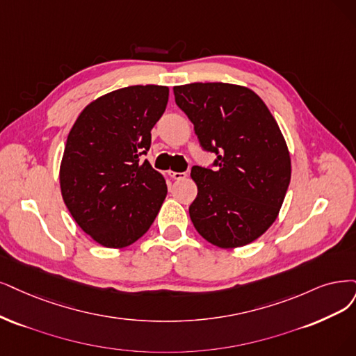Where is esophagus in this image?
<instances>
[{"mask_svg":"<svg viewBox=\"0 0 356 356\" xmlns=\"http://www.w3.org/2000/svg\"><path fill=\"white\" fill-rule=\"evenodd\" d=\"M168 176L175 180H181L186 177V173H176V171H168Z\"/></svg>","mask_w":356,"mask_h":356,"instance_id":"esophagus-1","label":"esophagus"}]
</instances>
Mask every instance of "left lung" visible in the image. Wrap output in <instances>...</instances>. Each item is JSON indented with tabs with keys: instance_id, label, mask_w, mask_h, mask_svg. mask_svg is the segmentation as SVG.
<instances>
[{
	"instance_id": "1",
	"label": "left lung",
	"mask_w": 356,
	"mask_h": 356,
	"mask_svg": "<svg viewBox=\"0 0 356 356\" xmlns=\"http://www.w3.org/2000/svg\"><path fill=\"white\" fill-rule=\"evenodd\" d=\"M217 170L193 165L198 195L189 207L202 238L222 249L241 248L277 218L292 163L282 130L266 102L241 85L208 82L173 88Z\"/></svg>"
}]
</instances>
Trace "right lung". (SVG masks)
<instances>
[{"label":"right lung","mask_w":356,"mask_h":356,"mask_svg":"<svg viewBox=\"0 0 356 356\" xmlns=\"http://www.w3.org/2000/svg\"><path fill=\"white\" fill-rule=\"evenodd\" d=\"M168 101V88L136 85L89 102L76 118L60 164V189L89 238L111 249L148 232L167 196L163 175L140 155Z\"/></svg>","instance_id":"1"}]
</instances>
